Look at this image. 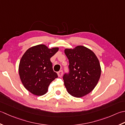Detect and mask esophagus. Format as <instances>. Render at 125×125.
I'll list each match as a JSON object with an SVG mask.
<instances>
[{
    "label": "esophagus",
    "mask_w": 125,
    "mask_h": 125,
    "mask_svg": "<svg viewBox=\"0 0 125 125\" xmlns=\"http://www.w3.org/2000/svg\"><path fill=\"white\" fill-rule=\"evenodd\" d=\"M63 75V71L61 70L58 72V75L59 77H62Z\"/></svg>",
    "instance_id": "1"
}]
</instances>
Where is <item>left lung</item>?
Listing matches in <instances>:
<instances>
[{"instance_id": "left-lung-1", "label": "left lung", "mask_w": 125, "mask_h": 125, "mask_svg": "<svg viewBox=\"0 0 125 125\" xmlns=\"http://www.w3.org/2000/svg\"><path fill=\"white\" fill-rule=\"evenodd\" d=\"M65 53L69 61V73L63 76L65 86L72 96L83 97L97 85L101 72L100 62L94 53L83 46L66 48Z\"/></svg>"}]
</instances>
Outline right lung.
Masks as SVG:
<instances>
[{
	"label": "right lung",
	"instance_id": "right-lung-1",
	"mask_svg": "<svg viewBox=\"0 0 125 125\" xmlns=\"http://www.w3.org/2000/svg\"><path fill=\"white\" fill-rule=\"evenodd\" d=\"M58 50V47L48 48L45 45H38L29 48L21 57L19 65L20 80L33 94H45L51 83L58 78L50 59Z\"/></svg>",
	"mask_w": 125,
	"mask_h": 125
}]
</instances>
